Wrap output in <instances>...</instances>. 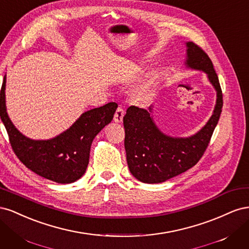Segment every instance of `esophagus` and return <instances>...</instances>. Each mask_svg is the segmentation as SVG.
<instances>
[{
    "instance_id": "obj_1",
    "label": "esophagus",
    "mask_w": 249,
    "mask_h": 249,
    "mask_svg": "<svg viewBox=\"0 0 249 249\" xmlns=\"http://www.w3.org/2000/svg\"><path fill=\"white\" fill-rule=\"evenodd\" d=\"M124 116V109L118 107L117 110H116V112H115V114H114V117H113V120H114V122L117 123V124H120V123L123 122Z\"/></svg>"
}]
</instances>
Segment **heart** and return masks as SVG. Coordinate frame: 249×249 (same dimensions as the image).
Instances as JSON below:
<instances>
[{
    "mask_svg": "<svg viewBox=\"0 0 249 249\" xmlns=\"http://www.w3.org/2000/svg\"><path fill=\"white\" fill-rule=\"evenodd\" d=\"M157 84V74L153 73L147 76L145 81L135 88L132 92L133 101L139 105H145L152 101L155 94V89Z\"/></svg>",
    "mask_w": 249,
    "mask_h": 249,
    "instance_id": "obj_1",
    "label": "heart"
}]
</instances>
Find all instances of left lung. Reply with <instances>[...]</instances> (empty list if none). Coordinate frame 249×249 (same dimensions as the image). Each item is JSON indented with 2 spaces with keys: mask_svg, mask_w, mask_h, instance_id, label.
<instances>
[{
  "mask_svg": "<svg viewBox=\"0 0 249 249\" xmlns=\"http://www.w3.org/2000/svg\"><path fill=\"white\" fill-rule=\"evenodd\" d=\"M186 48L187 69L205 72L216 90L213 114L192 136L172 137L157 126L152 107L148 111L135 106L127 108L124 117L126 162L132 175L142 183H163L193 167L208 147L221 114L222 91L212 61L195 43L188 41Z\"/></svg>",
  "mask_w": 249,
  "mask_h": 249,
  "instance_id": "1",
  "label": "left lung"
}]
</instances>
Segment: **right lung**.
Wrapping results in <instances>:
<instances>
[{
    "label": "right lung",
    "instance_id": "right-lung-1",
    "mask_svg": "<svg viewBox=\"0 0 249 249\" xmlns=\"http://www.w3.org/2000/svg\"><path fill=\"white\" fill-rule=\"evenodd\" d=\"M6 76L0 92V116L10 144L30 170L58 184H71L84 175L94 137L111 123L116 103L86 111L69 129L48 140H34L22 135L10 120L6 108Z\"/></svg>",
    "mask_w": 249,
    "mask_h": 249
}]
</instances>
